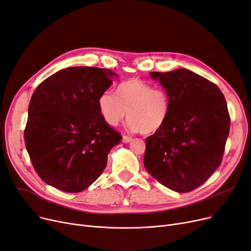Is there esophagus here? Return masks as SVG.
Wrapping results in <instances>:
<instances>
[{
  "label": "esophagus",
  "instance_id": "esophagus-1",
  "mask_svg": "<svg viewBox=\"0 0 251 251\" xmlns=\"http://www.w3.org/2000/svg\"><path fill=\"white\" fill-rule=\"evenodd\" d=\"M132 140V137L131 136H127V135H124L123 136V143L124 144H128V143H130V141Z\"/></svg>",
  "mask_w": 251,
  "mask_h": 251
}]
</instances>
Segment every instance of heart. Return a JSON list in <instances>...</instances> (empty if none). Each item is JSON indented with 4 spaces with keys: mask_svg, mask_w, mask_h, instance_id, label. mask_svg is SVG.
<instances>
[{
    "mask_svg": "<svg viewBox=\"0 0 251 251\" xmlns=\"http://www.w3.org/2000/svg\"><path fill=\"white\" fill-rule=\"evenodd\" d=\"M97 105L107 125L115 127L127 116L129 130L144 134L157 132L164 126L171 108L166 90L154 88L139 79L120 83L116 95L110 91L102 92Z\"/></svg>",
    "mask_w": 251,
    "mask_h": 251,
    "instance_id": "heart-1",
    "label": "heart"
}]
</instances>
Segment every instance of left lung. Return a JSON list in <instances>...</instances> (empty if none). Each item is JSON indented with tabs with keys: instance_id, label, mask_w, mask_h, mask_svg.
Segmentation results:
<instances>
[{
	"instance_id": "8db88e82",
	"label": "left lung",
	"mask_w": 251,
	"mask_h": 251,
	"mask_svg": "<svg viewBox=\"0 0 251 251\" xmlns=\"http://www.w3.org/2000/svg\"><path fill=\"white\" fill-rule=\"evenodd\" d=\"M170 99V115L146 138L144 164L163 186L188 193L221 165L230 132V116L220 88L188 69L151 72Z\"/></svg>"
}]
</instances>
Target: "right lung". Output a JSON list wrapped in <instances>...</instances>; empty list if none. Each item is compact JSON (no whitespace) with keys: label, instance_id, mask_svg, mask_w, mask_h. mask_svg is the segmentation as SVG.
<instances>
[{"label":"right lung","instance_id":"right-lung-1","mask_svg":"<svg viewBox=\"0 0 251 251\" xmlns=\"http://www.w3.org/2000/svg\"><path fill=\"white\" fill-rule=\"evenodd\" d=\"M118 75L74 67L53 74L32 94L25 141L32 166L49 186L84 191L100 177L122 136L102 119L97 100Z\"/></svg>","mask_w":251,"mask_h":251}]
</instances>
